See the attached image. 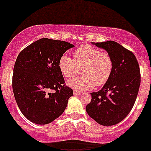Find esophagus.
I'll return each instance as SVG.
<instances>
[{"label":"esophagus","instance_id":"esophagus-1","mask_svg":"<svg viewBox=\"0 0 151 151\" xmlns=\"http://www.w3.org/2000/svg\"><path fill=\"white\" fill-rule=\"evenodd\" d=\"M82 94V92L81 91H74V94L75 95H78V94Z\"/></svg>","mask_w":151,"mask_h":151}]
</instances>
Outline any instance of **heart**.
<instances>
[{
  "label": "heart",
  "instance_id": "obj_1",
  "mask_svg": "<svg viewBox=\"0 0 151 151\" xmlns=\"http://www.w3.org/2000/svg\"><path fill=\"white\" fill-rule=\"evenodd\" d=\"M59 69L66 78H72L81 69L82 76L69 79L67 85L76 91L89 90L94 85L101 87L110 79L113 70V60L109 53L88 45L73 52V58L61 56Z\"/></svg>",
  "mask_w": 151,
  "mask_h": 151
}]
</instances>
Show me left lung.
Here are the masks:
<instances>
[{
	"instance_id": "left-lung-1",
	"label": "left lung",
	"mask_w": 151,
	"mask_h": 151,
	"mask_svg": "<svg viewBox=\"0 0 151 151\" xmlns=\"http://www.w3.org/2000/svg\"><path fill=\"white\" fill-rule=\"evenodd\" d=\"M95 45L112 56L113 70L103 88L91 94L86 111L100 125L110 126L123 120L132 109L141 84V72L134 54L116 41Z\"/></svg>"
}]
</instances>
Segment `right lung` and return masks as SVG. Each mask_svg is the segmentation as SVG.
<instances>
[{"label":"right lung","mask_w":151,"mask_h":151,"mask_svg":"<svg viewBox=\"0 0 151 151\" xmlns=\"http://www.w3.org/2000/svg\"><path fill=\"white\" fill-rule=\"evenodd\" d=\"M72 44L41 38L19 54L13 73V94L29 121L39 125L53 122L64 112L73 94L59 69V60Z\"/></svg>","instance_id":"right-lung-1"}]
</instances>
